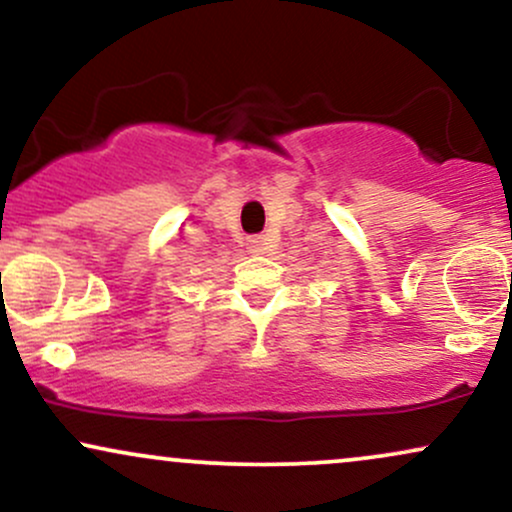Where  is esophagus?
<instances>
[{"mask_svg": "<svg viewBox=\"0 0 512 512\" xmlns=\"http://www.w3.org/2000/svg\"><path fill=\"white\" fill-rule=\"evenodd\" d=\"M246 246H249L251 254H261V251L266 249V237H261V234H256V237H249V239H246Z\"/></svg>", "mask_w": 512, "mask_h": 512, "instance_id": "34e87169", "label": "esophagus"}]
</instances>
